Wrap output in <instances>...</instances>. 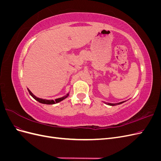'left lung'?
Returning a JSON list of instances; mask_svg holds the SVG:
<instances>
[{"instance_id":"obj_1","label":"left lung","mask_w":161,"mask_h":161,"mask_svg":"<svg viewBox=\"0 0 161 161\" xmlns=\"http://www.w3.org/2000/svg\"><path fill=\"white\" fill-rule=\"evenodd\" d=\"M124 101L121 102V103H117V105H119V104H121V103H124ZM106 104H108V105H115V104H113V103H106Z\"/></svg>"}]
</instances>
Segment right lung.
<instances>
[{"label": "right lung", "mask_w": 161, "mask_h": 161, "mask_svg": "<svg viewBox=\"0 0 161 161\" xmlns=\"http://www.w3.org/2000/svg\"><path fill=\"white\" fill-rule=\"evenodd\" d=\"M27 90H28V91H29V92H30V95L33 97V99H35L36 101H37L38 102H40V103H43V104H48V105H51V104H55V103H59V102H60V101H62V100H64V99H66V97L69 96V94H68L67 95H66V96H64V97H61V98H58V99H55L54 101L53 100H46V99H40V98H38V97H36L35 95H34L32 92L29 90L28 89H27Z\"/></svg>", "instance_id": "right-lung-1"}]
</instances>
